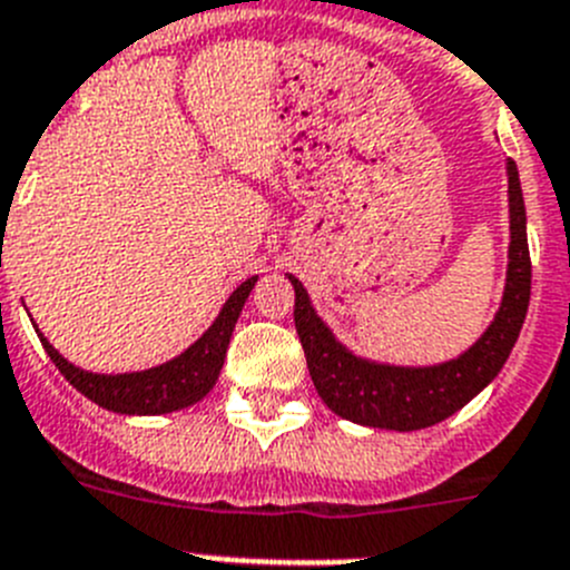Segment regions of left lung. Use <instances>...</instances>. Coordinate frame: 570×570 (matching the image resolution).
<instances>
[{
  "instance_id": "1",
  "label": "left lung",
  "mask_w": 570,
  "mask_h": 570,
  "mask_svg": "<svg viewBox=\"0 0 570 570\" xmlns=\"http://www.w3.org/2000/svg\"><path fill=\"white\" fill-rule=\"evenodd\" d=\"M509 176V269L500 309L489 330L476 337L463 355L434 366H394L355 355L323 323L304 284L289 275L295 289V330L304 346L306 366L317 394L337 417L368 429L417 432L451 417L483 392L509 361L520 337L531 297V255L525 235V202H522L517 164L505 161Z\"/></svg>"
}]
</instances>
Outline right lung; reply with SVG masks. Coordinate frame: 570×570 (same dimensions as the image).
Wrapping results in <instances>:
<instances>
[{"instance_id": "1", "label": "right lung", "mask_w": 570, "mask_h": 570, "mask_svg": "<svg viewBox=\"0 0 570 570\" xmlns=\"http://www.w3.org/2000/svg\"><path fill=\"white\" fill-rule=\"evenodd\" d=\"M255 278H247L233 295L227 297V304L222 306L218 317L213 321L207 332L198 337L189 348H184L181 355L173 361L161 363V366L145 368V372H125V374H99L85 372V368L73 366L70 361L50 346L48 337L39 332L45 352L50 361L56 363L65 381L85 394L87 400H94L96 406L107 409L116 414H170L178 409H187L198 400L207 397L213 392L218 374H222L224 357H227L229 337H233L235 323H238L240 309L247 304L249 292L255 289ZM36 326V323H33Z\"/></svg>"}]
</instances>
